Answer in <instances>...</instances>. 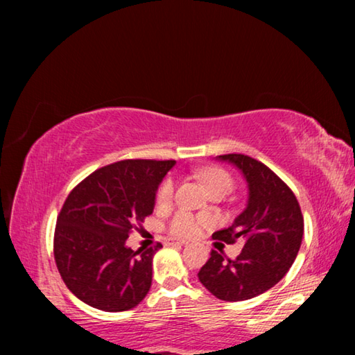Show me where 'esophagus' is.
Returning <instances> with one entry per match:
<instances>
[{
    "label": "esophagus",
    "instance_id": "34e87169",
    "mask_svg": "<svg viewBox=\"0 0 355 355\" xmlns=\"http://www.w3.org/2000/svg\"><path fill=\"white\" fill-rule=\"evenodd\" d=\"M164 244H166V245H183V244H186V241H184V239H173V238H169V239H166Z\"/></svg>",
    "mask_w": 355,
    "mask_h": 355
}]
</instances>
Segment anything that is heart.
I'll return each mask as SVG.
<instances>
[{
	"label": "heart",
	"mask_w": 355,
	"mask_h": 355,
	"mask_svg": "<svg viewBox=\"0 0 355 355\" xmlns=\"http://www.w3.org/2000/svg\"><path fill=\"white\" fill-rule=\"evenodd\" d=\"M200 177L211 192H228L233 188V177L222 167H207L200 172ZM173 194H175V180L169 177L161 183L158 191H156V203L158 205H167L173 199ZM207 220V216H197L186 211V209H177L167 222V232L175 238H189L194 236L199 232L200 225L205 224Z\"/></svg>",
	"instance_id": "b5f03b06"
}]
</instances>
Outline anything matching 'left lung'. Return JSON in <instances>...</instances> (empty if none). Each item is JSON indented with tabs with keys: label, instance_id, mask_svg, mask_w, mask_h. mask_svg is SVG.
<instances>
[{
	"label": "left lung",
	"instance_id": "left-lung-1",
	"mask_svg": "<svg viewBox=\"0 0 355 355\" xmlns=\"http://www.w3.org/2000/svg\"><path fill=\"white\" fill-rule=\"evenodd\" d=\"M219 159L243 172L249 200L235 222L213 233V239L227 244L243 239L244 248L235 260L211 250L199 280L213 296L236 302L271 290L285 277L302 243L304 216L290 186L261 161L241 153L220 155Z\"/></svg>",
	"mask_w": 355,
	"mask_h": 355
}]
</instances>
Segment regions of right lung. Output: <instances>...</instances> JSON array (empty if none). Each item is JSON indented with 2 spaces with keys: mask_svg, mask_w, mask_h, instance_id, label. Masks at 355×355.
I'll return each mask as SVG.
<instances>
[{
  "mask_svg": "<svg viewBox=\"0 0 355 355\" xmlns=\"http://www.w3.org/2000/svg\"><path fill=\"white\" fill-rule=\"evenodd\" d=\"M175 161L123 159L78 183L58 214L53 254L64 284L103 311L136 307L152 286V260L163 245L133 250L125 241L153 213L159 183Z\"/></svg>",
  "mask_w": 355,
  "mask_h": 355,
  "instance_id": "1",
  "label": "right lung"
}]
</instances>
